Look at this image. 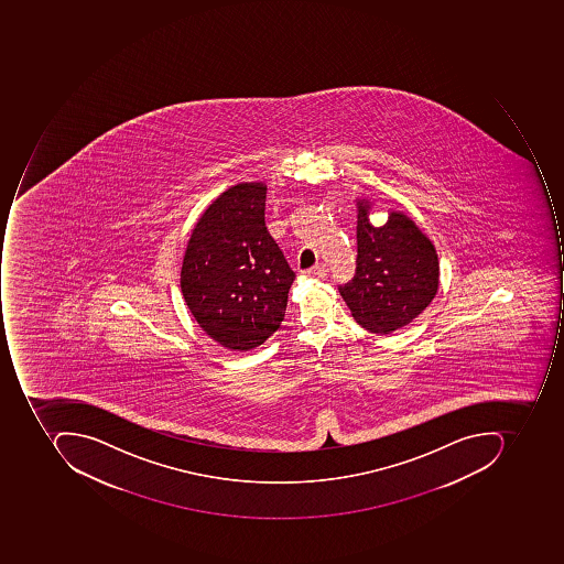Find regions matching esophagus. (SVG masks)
<instances>
[{
	"instance_id": "34e87169",
	"label": "esophagus",
	"mask_w": 564,
	"mask_h": 564,
	"mask_svg": "<svg viewBox=\"0 0 564 564\" xmlns=\"http://www.w3.org/2000/svg\"><path fill=\"white\" fill-rule=\"evenodd\" d=\"M310 273L318 278H325L328 274V268L325 264H317L315 268L310 269Z\"/></svg>"
}]
</instances>
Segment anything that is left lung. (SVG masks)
<instances>
[{"instance_id":"8db88e82","label":"left lung","mask_w":564,"mask_h":564,"mask_svg":"<svg viewBox=\"0 0 564 564\" xmlns=\"http://www.w3.org/2000/svg\"><path fill=\"white\" fill-rule=\"evenodd\" d=\"M368 199L357 202L356 273L339 293L357 324L390 334L424 312L438 288V259L425 234L400 212L383 227L369 221Z\"/></svg>"}]
</instances>
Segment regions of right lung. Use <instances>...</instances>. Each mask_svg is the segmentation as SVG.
I'll use <instances>...</instances> for the list:
<instances>
[{"instance_id": "1", "label": "right lung", "mask_w": 564, "mask_h": 564, "mask_svg": "<svg viewBox=\"0 0 564 564\" xmlns=\"http://www.w3.org/2000/svg\"><path fill=\"white\" fill-rule=\"evenodd\" d=\"M264 210L265 184H236L199 217L184 252V302L199 327L230 350L254 349L280 328L295 280Z\"/></svg>"}]
</instances>
